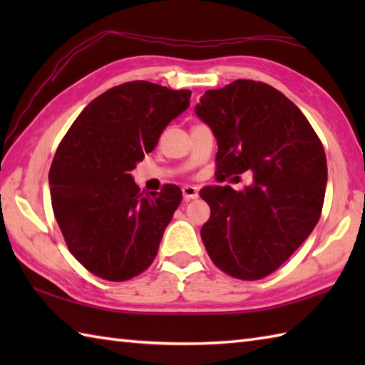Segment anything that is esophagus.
Segmentation results:
<instances>
[{
	"label": "esophagus",
	"mask_w": 365,
	"mask_h": 365,
	"mask_svg": "<svg viewBox=\"0 0 365 365\" xmlns=\"http://www.w3.org/2000/svg\"><path fill=\"white\" fill-rule=\"evenodd\" d=\"M182 192H183L185 200H191V199L199 197V190L196 187H192V185H185V187L182 188Z\"/></svg>",
	"instance_id": "1"
}]
</instances>
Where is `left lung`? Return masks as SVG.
Instances as JSON below:
<instances>
[{"label": "left lung", "mask_w": 365, "mask_h": 365, "mask_svg": "<svg viewBox=\"0 0 365 365\" xmlns=\"http://www.w3.org/2000/svg\"><path fill=\"white\" fill-rule=\"evenodd\" d=\"M196 114L218 141L222 180L250 169L251 187H205L210 218L200 237L224 273L257 281L273 273L314 230L327 188V157L298 106L262 81L207 91Z\"/></svg>", "instance_id": "8db88e82"}]
</instances>
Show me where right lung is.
Listing matches in <instances>:
<instances>
[{
	"label": "right lung",
	"mask_w": 365,
	"mask_h": 365,
	"mask_svg": "<svg viewBox=\"0 0 365 365\" xmlns=\"http://www.w3.org/2000/svg\"><path fill=\"white\" fill-rule=\"evenodd\" d=\"M190 97L188 89L149 81L119 84L92 100L59 143L48 174L51 207L68 251L92 274L128 281L157 257L182 191H141L130 173Z\"/></svg>",
	"instance_id": "obj_1"
}]
</instances>
